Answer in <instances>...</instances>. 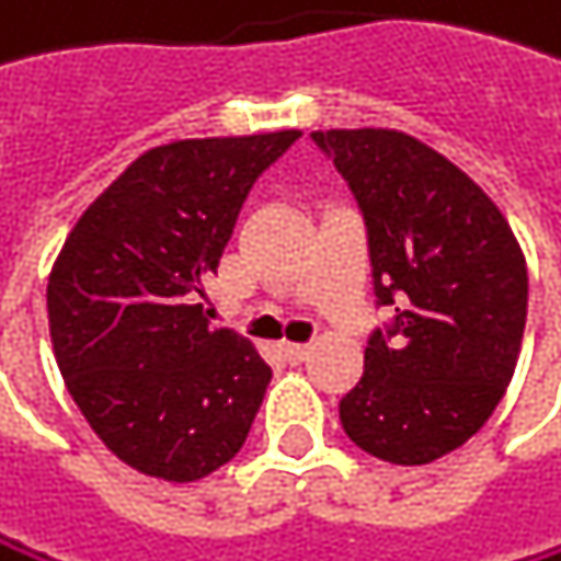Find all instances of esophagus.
<instances>
[{
	"label": "esophagus",
	"mask_w": 561,
	"mask_h": 561,
	"mask_svg": "<svg viewBox=\"0 0 561 561\" xmlns=\"http://www.w3.org/2000/svg\"><path fill=\"white\" fill-rule=\"evenodd\" d=\"M280 351L290 364H300L307 354H311V344H280Z\"/></svg>",
	"instance_id": "obj_1"
}]
</instances>
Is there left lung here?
<instances>
[{
  "mask_svg": "<svg viewBox=\"0 0 561 561\" xmlns=\"http://www.w3.org/2000/svg\"><path fill=\"white\" fill-rule=\"evenodd\" d=\"M368 227L388 331L364 347L341 425L368 455L428 465L461 448L502 401L522 351L528 271L489 193L398 129H318Z\"/></svg>",
  "mask_w": 561,
  "mask_h": 561,
  "instance_id": "left-lung-1",
  "label": "left lung"
}]
</instances>
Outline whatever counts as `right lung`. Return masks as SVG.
Here are the masks:
<instances>
[{"instance_id":"add662e5","label":"right lung","mask_w":561,"mask_h":561,"mask_svg":"<svg viewBox=\"0 0 561 561\" xmlns=\"http://www.w3.org/2000/svg\"><path fill=\"white\" fill-rule=\"evenodd\" d=\"M297 136L153 147L59 250L46 287L56 364L90 428L136 471L197 482L247 442L271 368L247 337L210 328L197 300L250 186Z\"/></svg>"}]
</instances>
